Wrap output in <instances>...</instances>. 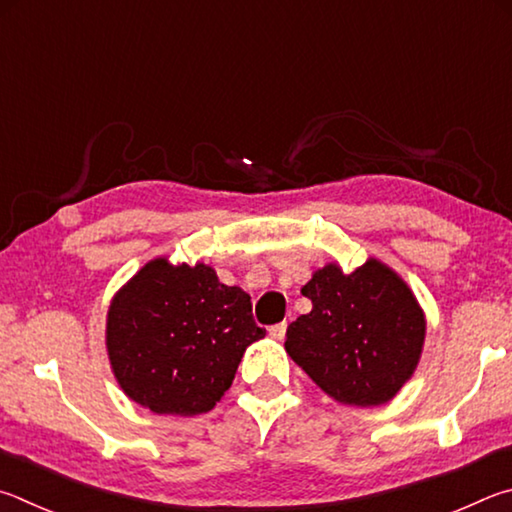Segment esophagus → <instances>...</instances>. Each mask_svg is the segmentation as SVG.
Instances as JSON below:
<instances>
[{"instance_id":"esophagus-1","label":"esophagus","mask_w":512,"mask_h":512,"mask_svg":"<svg viewBox=\"0 0 512 512\" xmlns=\"http://www.w3.org/2000/svg\"><path fill=\"white\" fill-rule=\"evenodd\" d=\"M285 330H288V324H285V321H281V324H276V326L270 328V337L272 339H279V342H281V339L285 337Z\"/></svg>"}]
</instances>
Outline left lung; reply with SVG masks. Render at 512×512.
<instances>
[{
  "instance_id": "1",
  "label": "left lung",
  "mask_w": 512,
  "mask_h": 512,
  "mask_svg": "<svg viewBox=\"0 0 512 512\" xmlns=\"http://www.w3.org/2000/svg\"><path fill=\"white\" fill-rule=\"evenodd\" d=\"M312 310L292 321L285 351L330 398L353 407L389 402L414 375L425 312L400 276L369 258L344 274L321 267L301 288Z\"/></svg>"
}]
</instances>
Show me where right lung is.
<instances>
[{"mask_svg":"<svg viewBox=\"0 0 512 512\" xmlns=\"http://www.w3.org/2000/svg\"><path fill=\"white\" fill-rule=\"evenodd\" d=\"M265 337L251 297L213 267L155 258L114 294L105 346L125 396L164 416L206 414L231 387L242 353Z\"/></svg>","mask_w":512,"mask_h":512,"instance_id":"right-lung-1","label":"right lung"}]
</instances>
